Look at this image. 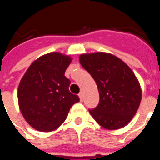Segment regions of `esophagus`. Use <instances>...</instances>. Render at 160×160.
<instances>
[{"instance_id": "obj_1", "label": "esophagus", "mask_w": 160, "mask_h": 160, "mask_svg": "<svg viewBox=\"0 0 160 160\" xmlns=\"http://www.w3.org/2000/svg\"><path fill=\"white\" fill-rule=\"evenodd\" d=\"M78 96H79L80 101H81V102H82V101H83V93H82V92H80Z\"/></svg>"}]
</instances>
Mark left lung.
Segmentation results:
<instances>
[{
	"mask_svg": "<svg viewBox=\"0 0 160 160\" xmlns=\"http://www.w3.org/2000/svg\"><path fill=\"white\" fill-rule=\"evenodd\" d=\"M79 62L98 89V105L89 111L96 122L107 130L127 125L142 98L140 83L131 68L120 58L105 52L82 54Z\"/></svg>",
	"mask_w": 160,
	"mask_h": 160,
	"instance_id": "left-lung-1",
	"label": "left lung"
}]
</instances>
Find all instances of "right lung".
<instances>
[{
    "label": "right lung",
    "instance_id": "1",
    "mask_svg": "<svg viewBox=\"0 0 160 160\" xmlns=\"http://www.w3.org/2000/svg\"><path fill=\"white\" fill-rule=\"evenodd\" d=\"M72 58L60 52L45 54L32 62L21 79L18 104L24 119L39 132L57 130L69 114L77 95L69 91L70 81L64 76Z\"/></svg>",
    "mask_w": 160,
    "mask_h": 160
}]
</instances>
